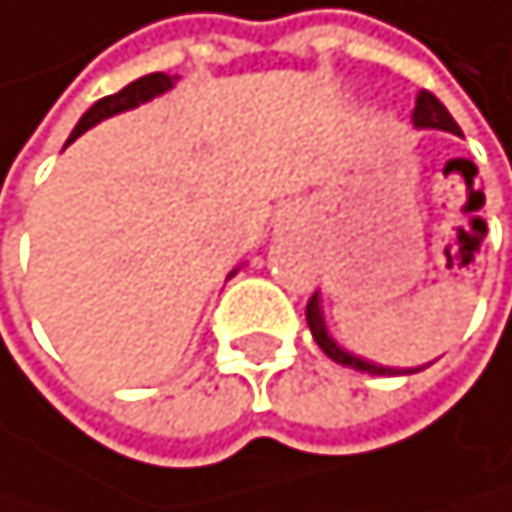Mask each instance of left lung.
I'll list each match as a JSON object with an SVG mask.
<instances>
[{"instance_id": "left-lung-1", "label": "left lung", "mask_w": 512, "mask_h": 512, "mask_svg": "<svg viewBox=\"0 0 512 512\" xmlns=\"http://www.w3.org/2000/svg\"><path fill=\"white\" fill-rule=\"evenodd\" d=\"M414 127H427V130H446V133H462L459 123L452 120V114L443 107V101L430 95V92H420L417 95V104H414ZM306 321H309V331L315 337V344L328 353L334 363L341 366H350V369H360V373H369V376H408V373H417V369H395V366H379V363H369V360H360L347 353L344 347L334 344V337L325 331V318H321V306H318V293L309 299L306 306Z\"/></svg>"}]
</instances>
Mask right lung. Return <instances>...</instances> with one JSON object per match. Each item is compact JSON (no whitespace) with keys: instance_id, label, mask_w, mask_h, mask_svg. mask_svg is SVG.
<instances>
[{"instance_id":"obj_1","label":"right lung","mask_w":512,"mask_h":512,"mask_svg":"<svg viewBox=\"0 0 512 512\" xmlns=\"http://www.w3.org/2000/svg\"><path fill=\"white\" fill-rule=\"evenodd\" d=\"M175 79H178V76H165V72H149V76L130 82L127 88H120L117 95H107V98L95 101V104L82 114V120L76 123V130H72L69 143H72L76 136H82L88 127H95L98 120L114 117V114H120V111H130V107L143 104V101H149V98H155V95H162V92H168L171 82H175Z\"/></svg>"}]
</instances>
